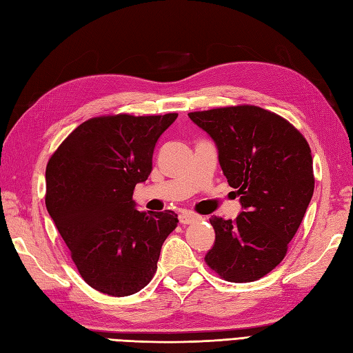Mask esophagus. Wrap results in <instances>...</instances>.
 I'll return each mask as SVG.
<instances>
[{
	"mask_svg": "<svg viewBox=\"0 0 353 353\" xmlns=\"http://www.w3.org/2000/svg\"><path fill=\"white\" fill-rule=\"evenodd\" d=\"M179 223H183V225H189V223H193L194 221H198L199 219V216L198 214H194V213H192V211H183L181 214H179Z\"/></svg>",
	"mask_w": 353,
	"mask_h": 353,
	"instance_id": "obj_1",
	"label": "esophagus"
}]
</instances>
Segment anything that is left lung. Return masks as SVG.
Returning <instances> with one entry per match:
<instances>
[{
    "instance_id": "left-lung-1",
    "label": "left lung",
    "mask_w": 353,
    "mask_h": 353,
    "mask_svg": "<svg viewBox=\"0 0 353 353\" xmlns=\"http://www.w3.org/2000/svg\"><path fill=\"white\" fill-rule=\"evenodd\" d=\"M214 140L219 163L243 211L213 216L205 263L230 283H252L284 260L314 192L310 145L292 123L256 105L189 113Z\"/></svg>"
}]
</instances>
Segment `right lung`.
Masks as SVG:
<instances>
[{
  "label": "right lung",
  "instance_id": "obj_1",
  "mask_svg": "<svg viewBox=\"0 0 353 353\" xmlns=\"http://www.w3.org/2000/svg\"><path fill=\"white\" fill-rule=\"evenodd\" d=\"M178 117L99 116L65 139L46 166L45 203L81 278L114 297L150 284L178 214L148 216L132 192L152 170L155 143Z\"/></svg>",
  "mask_w": 353,
  "mask_h": 353
}]
</instances>
